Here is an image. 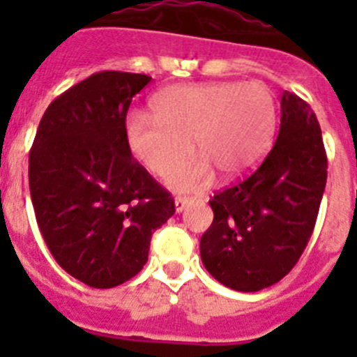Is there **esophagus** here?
<instances>
[{"instance_id": "1", "label": "esophagus", "mask_w": 357, "mask_h": 357, "mask_svg": "<svg viewBox=\"0 0 357 357\" xmlns=\"http://www.w3.org/2000/svg\"><path fill=\"white\" fill-rule=\"evenodd\" d=\"M191 198H185V197H178L175 198V211L176 213H182L188 206H191Z\"/></svg>"}]
</instances>
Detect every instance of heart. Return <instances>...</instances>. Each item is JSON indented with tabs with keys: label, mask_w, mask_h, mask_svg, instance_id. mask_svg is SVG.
<instances>
[{
	"label": "heart",
	"mask_w": 357,
	"mask_h": 357,
	"mask_svg": "<svg viewBox=\"0 0 357 357\" xmlns=\"http://www.w3.org/2000/svg\"><path fill=\"white\" fill-rule=\"evenodd\" d=\"M151 110L127 116L125 141L146 172L166 178L191 155L193 140L202 157L173 175L178 191L207 188L216 172L223 178L247 175L275 134V98L261 82L176 85L155 94Z\"/></svg>",
	"instance_id": "b5f03b06"
}]
</instances>
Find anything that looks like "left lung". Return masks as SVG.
<instances>
[{
	"label": "left lung",
	"mask_w": 357,
	"mask_h": 357,
	"mask_svg": "<svg viewBox=\"0 0 357 357\" xmlns=\"http://www.w3.org/2000/svg\"><path fill=\"white\" fill-rule=\"evenodd\" d=\"M327 182V157L311 107L284 91L275 144L250 176L209 202L213 225L202 263L223 286L259 291L289 273L313 234Z\"/></svg>",
	"instance_id": "1"
}]
</instances>
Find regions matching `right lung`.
I'll return each instance as SVG.
<instances>
[{
  "label": "right lung",
  "mask_w": 357,
  "mask_h": 357,
  "mask_svg": "<svg viewBox=\"0 0 357 357\" xmlns=\"http://www.w3.org/2000/svg\"><path fill=\"white\" fill-rule=\"evenodd\" d=\"M146 75L94 73L44 112L30 150L31 204L55 261L91 288L143 270L151 234L175 214L172 195L132 157L125 119Z\"/></svg>",
  "instance_id": "1"
}]
</instances>
